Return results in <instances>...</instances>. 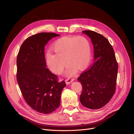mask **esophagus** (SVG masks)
Returning a JSON list of instances; mask_svg holds the SVG:
<instances>
[{
	"label": "esophagus",
	"instance_id": "esophagus-1",
	"mask_svg": "<svg viewBox=\"0 0 134 134\" xmlns=\"http://www.w3.org/2000/svg\"><path fill=\"white\" fill-rule=\"evenodd\" d=\"M73 80H74V79H71L70 77H69V78H68L67 79L65 80V82H66V84H69L70 83L72 82L73 81Z\"/></svg>",
	"mask_w": 134,
	"mask_h": 134
}]
</instances>
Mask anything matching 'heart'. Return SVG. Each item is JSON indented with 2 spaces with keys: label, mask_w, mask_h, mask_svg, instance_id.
Wrapping results in <instances>:
<instances>
[{
  "label": "heart",
  "mask_w": 134,
  "mask_h": 134,
  "mask_svg": "<svg viewBox=\"0 0 134 134\" xmlns=\"http://www.w3.org/2000/svg\"><path fill=\"white\" fill-rule=\"evenodd\" d=\"M52 48L55 54H47V63L50 70L58 74L63 71L66 61L65 75L68 77L75 75L78 69L84 70L90 62V44L84 36H64L55 41Z\"/></svg>",
  "instance_id": "b5f03b06"
}]
</instances>
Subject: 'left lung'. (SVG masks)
Instances as JSON below:
<instances>
[{
  "label": "left lung",
  "instance_id": "left-lung-1",
  "mask_svg": "<svg viewBox=\"0 0 134 134\" xmlns=\"http://www.w3.org/2000/svg\"><path fill=\"white\" fill-rule=\"evenodd\" d=\"M82 33L90 38L94 47L95 62L77 78L82 85L81 104L90 109H99L107 104L116 89L118 65L108 40L95 31Z\"/></svg>",
  "mask_w": 134,
  "mask_h": 134
}]
</instances>
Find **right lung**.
I'll return each instance as SVG.
<instances>
[{
	"mask_svg": "<svg viewBox=\"0 0 134 134\" xmlns=\"http://www.w3.org/2000/svg\"><path fill=\"white\" fill-rule=\"evenodd\" d=\"M60 36L53 33H40L27 38L22 44L16 60L17 82L23 98L35 111L50 114L60 104L64 81L47 68L44 47L52 38Z\"/></svg>",
	"mask_w": 134,
	"mask_h": 134,
	"instance_id": "right-lung-1",
	"label": "right lung"
}]
</instances>
